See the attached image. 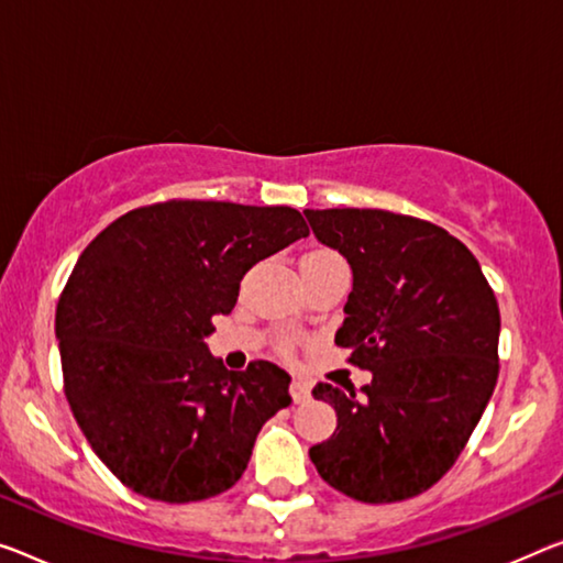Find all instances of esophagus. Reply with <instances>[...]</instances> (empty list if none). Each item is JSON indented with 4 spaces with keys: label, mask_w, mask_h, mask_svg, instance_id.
I'll return each instance as SVG.
<instances>
[{
    "label": "esophagus",
    "mask_w": 563,
    "mask_h": 563,
    "mask_svg": "<svg viewBox=\"0 0 563 563\" xmlns=\"http://www.w3.org/2000/svg\"><path fill=\"white\" fill-rule=\"evenodd\" d=\"M291 397H294V402H307L309 397H311V393H309V383H305V379H294L291 383Z\"/></svg>",
    "instance_id": "1"
}]
</instances>
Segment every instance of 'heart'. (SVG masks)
Here are the masks:
<instances>
[{
    "mask_svg": "<svg viewBox=\"0 0 563 563\" xmlns=\"http://www.w3.org/2000/svg\"><path fill=\"white\" fill-rule=\"evenodd\" d=\"M301 262H342V256L332 252V249H314V252H309L301 256ZM291 350V342L284 340L282 342V352H289Z\"/></svg>",
    "mask_w": 563,
    "mask_h": 563,
    "instance_id": "1",
    "label": "heart"
}]
</instances>
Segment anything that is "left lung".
<instances>
[{"label":"left lung","instance_id":"obj_1","mask_svg":"<svg viewBox=\"0 0 563 563\" xmlns=\"http://www.w3.org/2000/svg\"><path fill=\"white\" fill-rule=\"evenodd\" d=\"M305 216L352 266L334 342L372 372L360 397L327 383L311 390L336 412L311 463L362 504L420 496L453 468L496 387V294L468 246L435 223L379 209Z\"/></svg>","mask_w":563,"mask_h":563}]
</instances>
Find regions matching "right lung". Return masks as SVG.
Here are the masks:
<instances>
[{
    "instance_id": "1",
    "label": "right lung",
    "mask_w": 563,
    "mask_h": 563,
    "mask_svg": "<svg viewBox=\"0 0 563 563\" xmlns=\"http://www.w3.org/2000/svg\"><path fill=\"white\" fill-rule=\"evenodd\" d=\"M305 236L289 206L170 198L120 216L77 258L55 314L65 397L137 496L188 504L229 490L264 422L291 405L282 367L229 372L203 336L256 262Z\"/></svg>"
}]
</instances>
